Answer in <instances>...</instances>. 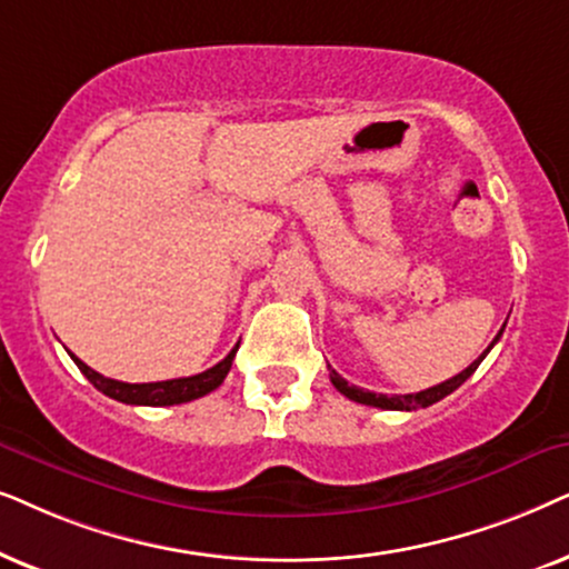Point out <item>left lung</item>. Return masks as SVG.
<instances>
[{
    "instance_id": "obj_1",
    "label": "left lung",
    "mask_w": 569,
    "mask_h": 569,
    "mask_svg": "<svg viewBox=\"0 0 569 569\" xmlns=\"http://www.w3.org/2000/svg\"><path fill=\"white\" fill-rule=\"evenodd\" d=\"M505 330V328H502ZM502 330L497 332V338L491 340V346L497 343L499 336H502ZM491 346L483 351L479 359H476L471 367L463 369V372L450 377V380L435 385V388H427L421 392H411V396H382V392H369V390H361L356 388V385H348L343 377H340L336 369H330V382L336 385V390L340 396H346L348 400H356V403H363V406H375V408H385V411H416V408H427L431 403H437V400H442L445 396H450V392H456L460 385H463L468 377H471L476 369H479V363L483 361V356L491 351Z\"/></svg>"
}]
</instances>
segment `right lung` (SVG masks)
<instances>
[{
    "label": "right lung",
    "mask_w": 569,
    "mask_h": 569,
    "mask_svg": "<svg viewBox=\"0 0 569 569\" xmlns=\"http://www.w3.org/2000/svg\"><path fill=\"white\" fill-rule=\"evenodd\" d=\"M239 351V343L231 348V353L226 356L223 361H218L216 367L206 369V372L192 375V377H179V380H166V382H142V385H130V382H119L111 380V377L98 375L96 369H90L86 361H80L78 356H72V361L78 363V369L88 377L90 382L96 385L103 396H109L119 403H130V406H177V403H189V400H197L208 392H213L218 385L226 380L229 375L233 356Z\"/></svg>",
    "instance_id": "right-lung-1"
}]
</instances>
